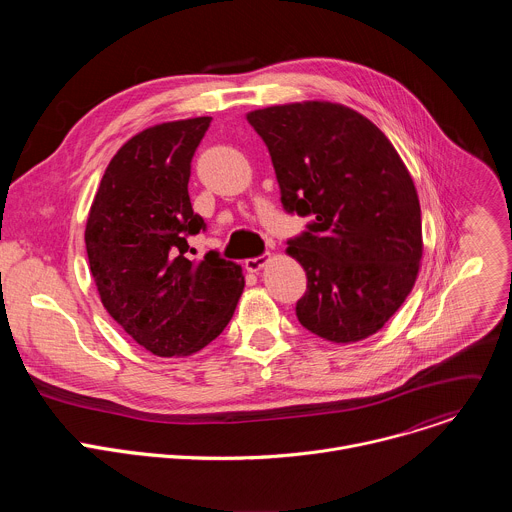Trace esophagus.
Masks as SVG:
<instances>
[{
	"mask_svg": "<svg viewBox=\"0 0 512 512\" xmlns=\"http://www.w3.org/2000/svg\"><path fill=\"white\" fill-rule=\"evenodd\" d=\"M265 263H267V255L251 257V259H245V269H247V271H259Z\"/></svg>",
	"mask_w": 512,
	"mask_h": 512,
	"instance_id": "1",
	"label": "esophagus"
}]
</instances>
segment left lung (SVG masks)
<instances>
[{"mask_svg":"<svg viewBox=\"0 0 512 512\" xmlns=\"http://www.w3.org/2000/svg\"><path fill=\"white\" fill-rule=\"evenodd\" d=\"M265 141L283 210L312 216L287 253L308 277L304 328L330 342L379 332L401 308L423 253L415 184L385 133L328 101L247 115Z\"/></svg>","mask_w":512,"mask_h":512,"instance_id":"left-lung-1","label":"left lung"}]
</instances>
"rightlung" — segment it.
<instances>
[{"instance_id":"1","label":"right lung","mask_w":512,"mask_h":512,"mask_svg":"<svg viewBox=\"0 0 512 512\" xmlns=\"http://www.w3.org/2000/svg\"><path fill=\"white\" fill-rule=\"evenodd\" d=\"M212 117L160 123L109 162L87 218V255L109 316L145 350L188 356L231 322L241 265L208 251L186 257L206 231L188 196L190 164Z\"/></svg>"}]
</instances>
